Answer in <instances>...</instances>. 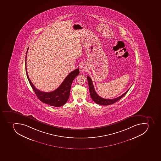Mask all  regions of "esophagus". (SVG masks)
<instances>
[{"instance_id":"obj_1","label":"esophagus","mask_w":161,"mask_h":161,"mask_svg":"<svg viewBox=\"0 0 161 161\" xmlns=\"http://www.w3.org/2000/svg\"><path fill=\"white\" fill-rule=\"evenodd\" d=\"M80 69L82 70V71H86L87 70V67H86V65L85 64L82 63L81 64V65H80Z\"/></svg>"}]
</instances>
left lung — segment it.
<instances>
[{
    "label": "left lung",
    "instance_id": "8db88e82",
    "mask_svg": "<svg viewBox=\"0 0 161 161\" xmlns=\"http://www.w3.org/2000/svg\"><path fill=\"white\" fill-rule=\"evenodd\" d=\"M87 80H88V85H89V88L90 94L91 97L92 99V100H93L95 103H97V104H100V105H110V104H113L114 103L117 102L118 100H120L121 98L123 97L127 93L128 90L130 89H128L125 93L119 96L118 97L116 98L112 99H105L102 98V97L99 96L96 93V91H95L94 88L93 84L92 82V80L91 79L90 76H87L86 77Z\"/></svg>",
    "mask_w": 161,
    "mask_h": 161
}]
</instances>
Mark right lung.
I'll return each instance as SVG.
<instances>
[{
    "label": "right lung",
    "instance_id": "1",
    "mask_svg": "<svg viewBox=\"0 0 161 161\" xmlns=\"http://www.w3.org/2000/svg\"><path fill=\"white\" fill-rule=\"evenodd\" d=\"M29 48H27V50ZM27 52L26 54L25 58H26ZM26 65V59H25V66ZM26 73L27 75V79L29 80L30 85L33 90L35 93L36 96L38 99H39L42 103L46 104L53 106V107H59L65 104L70 95L71 86L76 76L79 75L80 71L79 69H76L73 71L71 72L67 77L64 80L61 85L57 88V89L50 92H44L41 91L36 88L33 83L31 81L29 75L27 74L26 67L25 66Z\"/></svg>",
    "mask_w": 161,
    "mask_h": 161
}]
</instances>
